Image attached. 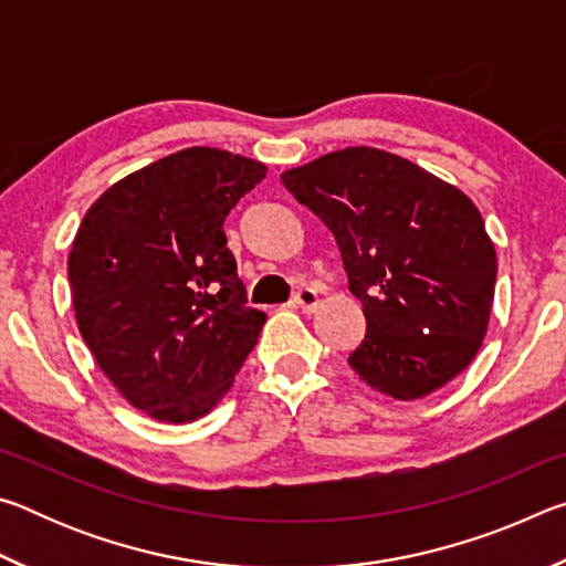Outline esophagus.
Listing matches in <instances>:
<instances>
[{"instance_id":"1","label":"esophagus","mask_w":566,"mask_h":566,"mask_svg":"<svg viewBox=\"0 0 566 566\" xmlns=\"http://www.w3.org/2000/svg\"><path fill=\"white\" fill-rule=\"evenodd\" d=\"M294 304L300 306L302 312H314L319 304V294L314 286H300V290L294 292Z\"/></svg>"}]
</instances>
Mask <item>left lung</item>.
Listing matches in <instances>:
<instances>
[{
  "label": "left lung",
  "instance_id": "1",
  "mask_svg": "<svg viewBox=\"0 0 566 566\" xmlns=\"http://www.w3.org/2000/svg\"><path fill=\"white\" fill-rule=\"evenodd\" d=\"M284 187L337 239L367 332L349 367L401 401L469 367L490 324L496 254L464 191L405 157L347 147L286 169Z\"/></svg>",
  "mask_w": 566,
  "mask_h": 566
}]
</instances>
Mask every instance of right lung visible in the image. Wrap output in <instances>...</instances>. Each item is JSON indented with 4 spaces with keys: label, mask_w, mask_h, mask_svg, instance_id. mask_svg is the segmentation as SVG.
<instances>
[{
    "label": "right lung",
    "mask_w": 566,
    "mask_h": 566,
    "mask_svg": "<svg viewBox=\"0 0 566 566\" xmlns=\"http://www.w3.org/2000/svg\"><path fill=\"white\" fill-rule=\"evenodd\" d=\"M262 161L189 147L119 179L70 252L82 339L132 407L185 424L217 407L264 327L227 249L224 219Z\"/></svg>",
    "instance_id": "obj_1"
}]
</instances>
